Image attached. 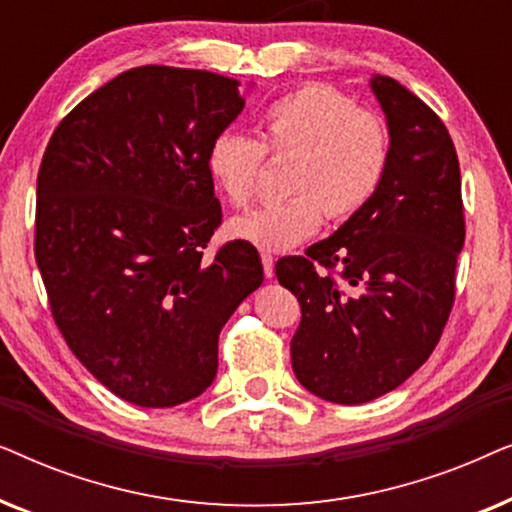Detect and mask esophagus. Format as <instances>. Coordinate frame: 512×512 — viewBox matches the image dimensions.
<instances>
[{"label":"esophagus","mask_w":512,"mask_h":512,"mask_svg":"<svg viewBox=\"0 0 512 512\" xmlns=\"http://www.w3.org/2000/svg\"><path fill=\"white\" fill-rule=\"evenodd\" d=\"M261 263H263L265 277H268V279L275 277V258H272V254H268V251H265V254H261Z\"/></svg>","instance_id":"34e87169"}]
</instances>
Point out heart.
<instances>
[{
	"instance_id": "b5f03b06",
	"label": "heart",
	"mask_w": 512,
	"mask_h": 512,
	"mask_svg": "<svg viewBox=\"0 0 512 512\" xmlns=\"http://www.w3.org/2000/svg\"><path fill=\"white\" fill-rule=\"evenodd\" d=\"M270 158L293 156L286 191L228 221V235L263 251L296 247L319 228L361 212L389 167V130L375 111L354 107L331 86H303L277 97L261 116V142L223 130L207 149V170L235 207L249 205Z\"/></svg>"
}]
</instances>
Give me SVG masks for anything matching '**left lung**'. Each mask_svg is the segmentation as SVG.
<instances>
[{"mask_svg": "<svg viewBox=\"0 0 512 512\" xmlns=\"http://www.w3.org/2000/svg\"><path fill=\"white\" fill-rule=\"evenodd\" d=\"M389 167L375 198L331 237L284 256L279 284L300 303L298 382L359 405L403 384L436 349L464 247L459 158L445 123L401 83L375 74Z\"/></svg>", "mask_w": 512, "mask_h": 512, "instance_id": "8db88e82", "label": "left lung"}]
</instances>
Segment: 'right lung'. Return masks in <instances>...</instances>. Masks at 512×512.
Listing matches in <instances>:
<instances>
[{
  "mask_svg": "<svg viewBox=\"0 0 512 512\" xmlns=\"http://www.w3.org/2000/svg\"><path fill=\"white\" fill-rule=\"evenodd\" d=\"M244 109L240 81L135 67L76 104L37 177L34 256L62 338L139 408L200 396L219 333L263 282L249 242L202 258L221 223L212 139Z\"/></svg>",
  "mask_w": 512,
  "mask_h": 512,
  "instance_id": "right-lung-1",
  "label": "right lung"
}]
</instances>
